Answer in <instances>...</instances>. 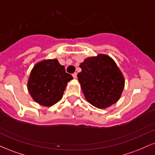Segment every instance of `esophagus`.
<instances>
[{
  "mask_svg": "<svg viewBox=\"0 0 155 155\" xmlns=\"http://www.w3.org/2000/svg\"><path fill=\"white\" fill-rule=\"evenodd\" d=\"M73 77L76 79V78H77V73H74V74H73Z\"/></svg>",
  "mask_w": 155,
  "mask_h": 155,
  "instance_id": "esophagus-1",
  "label": "esophagus"
}]
</instances>
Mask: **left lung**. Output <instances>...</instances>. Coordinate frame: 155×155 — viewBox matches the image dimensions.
Here are the masks:
<instances>
[{
	"mask_svg": "<svg viewBox=\"0 0 155 155\" xmlns=\"http://www.w3.org/2000/svg\"><path fill=\"white\" fill-rule=\"evenodd\" d=\"M78 74L85 99L95 107L104 109L120 100L124 87L123 74L107 54L86 58Z\"/></svg>",
	"mask_w": 155,
	"mask_h": 155,
	"instance_id": "1",
	"label": "left lung"
}]
</instances>
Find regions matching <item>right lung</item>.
<instances>
[{"mask_svg": "<svg viewBox=\"0 0 155 155\" xmlns=\"http://www.w3.org/2000/svg\"><path fill=\"white\" fill-rule=\"evenodd\" d=\"M72 79L58 60H44L33 66L27 87L33 101L50 107L61 100L68 82Z\"/></svg>", "mask_w": 155, "mask_h": 155, "instance_id": "right-lung-1", "label": "right lung"}]
</instances>
